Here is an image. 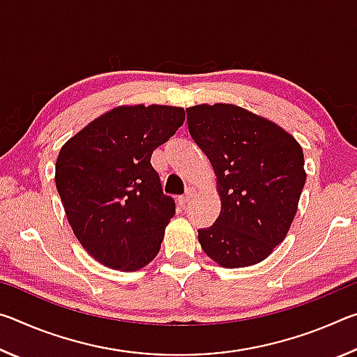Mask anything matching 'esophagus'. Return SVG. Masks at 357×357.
Returning a JSON list of instances; mask_svg holds the SVG:
<instances>
[{
    "label": "esophagus",
    "instance_id": "34e87169",
    "mask_svg": "<svg viewBox=\"0 0 357 357\" xmlns=\"http://www.w3.org/2000/svg\"><path fill=\"white\" fill-rule=\"evenodd\" d=\"M193 195H195V190H193V189H189V190H187V192L184 193V195L178 197V202H179V204H185L187 202L190 200V198H192Z\"/></svg>",
    "mask_w": 357,
    "mask_h": 357
}]
</instances>
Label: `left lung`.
Listing matches in <instances>:
<instances>
[{"instance_id": "8db88e82", "label": "left lung", "mask_w": 357, "mask_h": 357, "mask_svg": "<svg viewBox=\"0 0 357 357\" xmlns=\"http://www.w3.org/2000/svg\"><path fill=\"white\" fill-rule=\"evenodd\" d=\"M185 112L222 203L213 225L198 229L202 249L222 268L263 261L285 239L298 211L307 178L301 144L273 121L233 104Z\"/></svg>"}]
</instances>
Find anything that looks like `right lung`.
<instances>
[{
    "label": "right lung",
    "mask_w": 357,
    "mask_h": 357,
    "mask_svg": "<svg viewBox=\"0 0 357 357\" xmlns=\"http://www.w3.org/2000/svg\"><path fill=\"white\" fill-rule=\"evenodd\" d=\"M184 118L181 107H116L59 151L55 181L72 231L107 268L138 271L159 253L174 200L151 155Z\"/></svg>",
    "instance_id": "obj_1"
}]
</instances>
